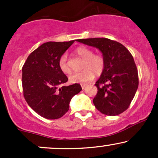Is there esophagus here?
Here are the masks:
<instances>
[{
	"mask_svg": "<svg viewBox=\"0 0 158 158\" xmlns=\"http://www.w3.org/2000/svg\"><path fill=\"white\" fill-rule=\"evenodd\" d=\"M81 88H82V89L84 90L85 88V87H86V85H85V84H81Z\"/></svg>",
	"mask_w": 158,
	"mask_h": 158,
	"instance_id": "34e87169",
	"label": "esophagus"
}]
</instances>
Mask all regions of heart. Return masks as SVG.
<instances>
[{
  "instance_id": "obj_1",
  "label": "heart",
  "mask_w": 158,
  "mask_h": 158,
  "mask_svg": "<svg viewBox=\"0 0 158 158\" xmlns=\"http://www.w3.org/2000/svg\"><path fill=\"white\" fill-rule=\"evenodd\" d=\"M76 52L85 60L81 72L74 73L69 77V80L72 83L88 84L94 79V73L100 75L105 68L104 58L100 55H95L94 51L85 47H79L76 50ZM59 68L62 73H70V68L68 62V56L64 54L59 60Z\"/></svg>"
}]
</instances>
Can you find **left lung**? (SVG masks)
Listing matches in <instances>:
<instances>
[{"label": "left lung", "instance_id": "obj_1", "mask_svg": "<svg viewBox=\"0 0 158 158\" xmlns=\"http://www.w3.org/2000/svg\"><path fill=\"white\" fill-rule=\"evenodd\" d=\"M102 52L105 68L96 81L97 94L93 102L98 110L108 116L123 113L129 106L138 88V73L131 52L117 41L106 38L77 39Z\"/></svg>", "mask_w": 158, "mask_h": 158}]
</instances>
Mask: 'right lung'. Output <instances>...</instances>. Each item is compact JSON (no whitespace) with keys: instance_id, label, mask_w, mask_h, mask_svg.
Here are the masks:
<instances>
[{"instance_id":"right-lung-1","label":"right lung","mask_w":158,"mask_h":158,"mask_svg":"<svg viewBox=\"0 0 158 158\" xmlns=\"http://www.w3.org/2000/svg\"><path fill=\"white\" fill-rule=\"evenodd\" d=\"M74 41L44 43L30 53L23 66V96L44 118L56 119L64 115L72 98L81 90L77 83L61 86L68 79L59 69V60Z\"/></svg>"}]
</instances>
